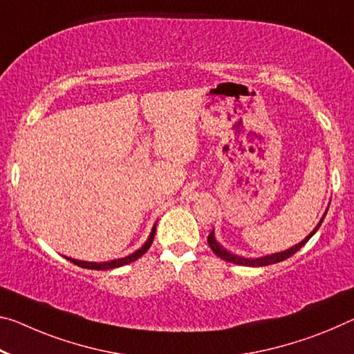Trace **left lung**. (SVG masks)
Instances as JSON below:
<instances>
[{"mask_svg": "<svg viewBox=\"0 0 354 354\" xmlns=\"http://www.w3.org/2000/svg\"><path fill=\"white\" fill-rule=\"evenodd\" d=\"M326 212H324V216H326ZM324 216L322 217V221L318 222V225L313 228V232L308 234V236L304 241H301V243L296 244L295 248L287 249L285 252H279V254H274V255H266V257H261V258H243V257L233 255V254H230V252H227L223 248H221V244L217 243L216 238H214V233H212V232L209 233V236H207V244H209L211 250L214 252V254L218 258H222V260H225L228 263H234V265H241V266H268V265H274V263L283 261V260H287V258H290L291 255H295L296 252H298L302 248V245H304L307 241L310 239L313 234L317 233V230L319 228V225H322L323 221H324Z\"/></svg>", "mask_w": 354, "mask_h": 354, "instance_id": "obj_1", "label": "left lung"}]
</instances>
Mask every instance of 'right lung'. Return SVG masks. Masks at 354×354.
<instances>
[{
    "mask_svg": "<svg viewBox=\"0 0 354 354\" xmlns=\"http://www.w3.org/2000/svg\"><path fill=\"white\" fill-rule=\"evenodd\" d=\"M154 234H156V225L153 227V230H151V234L147 243H145L142 248H140L137 252H133V254H131L129 257H124V258H120V260H111V261H105V263H91V261H80V260H74V258H67L71 263H74V265L80 266V268H85V269H97V271H105V269H113V268H120V266H124V265H129V263L136 261L138 260L140 257H142L145 252H147L151 244H153L154 241Z\"/></svg>",
    "mask_w": 354,
    "mask_h": 354,
    "instance_id": "1",
    "label": "right lung"
}]
</instances>
